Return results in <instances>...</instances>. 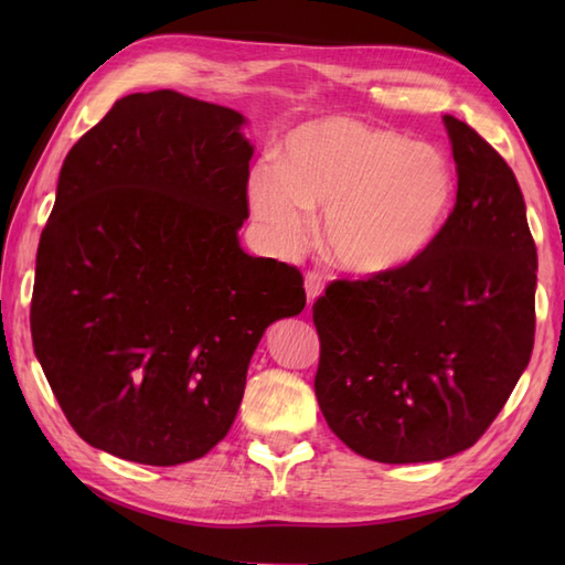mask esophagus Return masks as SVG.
I'll use <instances>...</instances> for the list:
<instances>
[{
	"label": "esophagus",
	"instance_id": "1",
	"mask_svg": "<svg viewBox=\"0 0 565 565\" xmlns=\"http://www.w3.org/2000/svg\"><path fill=\"white\" fill-rule=\"evenodd\" d=\"M303 286H306L308 306H313L318 301V296L322 294V276L318 271H308L306 279H303Z\"/></svg>",
	"mask_w": 565,
	"mask_h": 565
}]
</instances>
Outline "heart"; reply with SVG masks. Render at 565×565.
Returning <instances> with one entry per match:
<instances>
[{
  "instance_id": "b5f03b06",
  "label": "heart",
  "mask_w": 565,
  "mask_h": 565,
  "mask_svg": "<svg viewBox=\"0 0 565 565\" xmlns=\"http://www.w3.org/2000/svg\"><path fill=\"white\" fill-rule=\"evenodd\" d=\"M247 203L271 243L291 252L326 215L328 257L354 276H388L435 245L454 209L447 154L344 116L294 128L281 162L247 174Z\"/></svg>"
}]
</instances>
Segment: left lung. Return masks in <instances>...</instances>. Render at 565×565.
<instances>
[{"label": "left lung", "instance_id": "obj_1", "mask_svg": "<svg viewBox=\"0 0 565 565\" xmlns=\"http://www.w3.org/2000/svg\"><path fill=\"white\" fill-rule=\"evenodd\" d=\"M456 203L423 257L334 281L313 303L330 429L381 463L441 461L481 439L534 347L536 247L508 162L444 116Z\"/></svg>", "mask_w": 565, "mask_h": 565}]
</instances>
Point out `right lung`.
Here are the masks:
<instances>
[{
	"instance_id": "right-lung-1",
	"label": "right lung",
	"mask_w": 565,
	"mask_h": 565,
	"mask_svg": "<svg viewBox=\"0 0 565 565\" xmlns=\"http://www.w3.org/2000/svg\"><path fill=\"white\" fill-rule=\"evenodd\" d=\"M247 118L172 89L128 94L63 162L31 301L43 374L77 435L118 459H201L237 415L264 330L303 276L239 247Z\"/></svg>"
}]
</instances>
